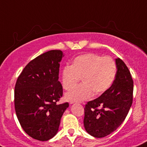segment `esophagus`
I'll return each instance as SVG.
<instances>
[{"label": "esophagus", "instance_id": "obj_1", "mask_svg": "<svg viewBox=\"0 0 147 147\" xmlns=\"http://www.w3.org/2000/svg\"><path fill=\"white\" fill-rule=\"evenodd\" d=\"M74 102H75V101H70V102H69V103H70V104H73Z\"/></svg>", "mask_w": 147, "mask_h": 147}]
</instances>
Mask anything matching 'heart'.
<instances>
[{"mask_svg": "<svg viewBox=\"0 0 147 147\" xmlns=\"http://www.w3.org/2000/svg\"><path fill=\"white\" fill-rule=\"evenodd\" d=\"M116 75V62L111 57H103L95 53L79 55L62 70V85L70 90L82 78L84 83L66 94L69 101L80 102L99 95L111 86Z\"/></svg>", "mask_w": 147, "mask_h": 147, "instance_id": "b5f03b06", "label": "heart"}]
</instances>
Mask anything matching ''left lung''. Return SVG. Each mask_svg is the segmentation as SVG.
<instances>
[{
	"label": "left lung",
	"instance_id": "left-lung-1",
	"mask_svg": "<svg viewBox=\"0 0 147 147\" xmlns=\"http://www.w3.org/2000/svg\"><path fill=\"white\" fill-rule=\"evenodd\" d=\"M116 75L111 86L98 98L87 102L83 124L87 133L103 138L115 131L124 120L133 103V80L127 67L116 59Z\"/></svg>",
	"mask_w": 147,
	"mask_h": 147
}]
</instances>
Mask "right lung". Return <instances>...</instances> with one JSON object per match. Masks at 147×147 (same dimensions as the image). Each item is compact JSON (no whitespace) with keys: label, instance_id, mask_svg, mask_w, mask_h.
Instances as JSON below:
<instances>
[{"label":"right lung","instance_id":"add662e5","mask_svg":"<svg viewBox=\"0 0 147 147\" xmlns=\"http://www.w3.org/2000/svg\"><path fill=\"white\" fill-rule=\"evenodd\" d=\"M64 54L53 50L39 55L26 66L14 88V107L25 132L39 141H48L56 135L68 102L57 104L63 95L59 80L60 62Z\"/></svg>","mask_w":147,"mask_h":147}]
</instances>
